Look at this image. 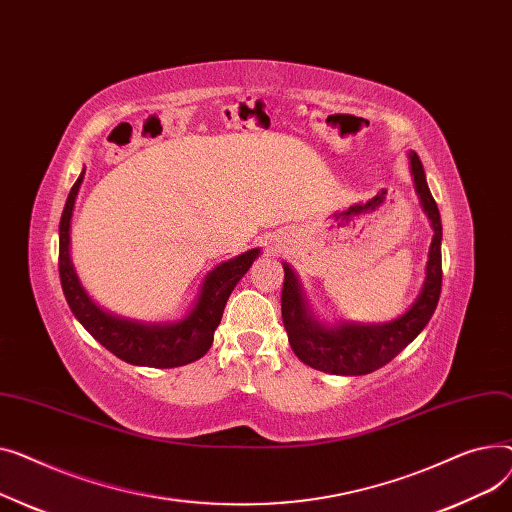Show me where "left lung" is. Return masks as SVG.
Returning <instances> with one entry per match:
<instances>
[{
	"label": "left lung",
	"instance_id": "1",
	"mask_svg": "<svg viewBox=\"0 0 512 512\" xmlns=\"http://www.w3.org/2000/svg\"><path fill=\"white\" fill-rule=\"evenodd\" d=\"M415 192L422 200L424 213L432 221L434 237L428 252L426 281L413 306L399 318L384 324L339 322L337 326L320 324L308 310L306 297L289 264L281 293L283 324L289 345L302 362L314 370L339 376H364L395 359L430 322L442 289V223L436 200L430 194L422 161L409 155Z\"/></svg>",
	"mask_w": 512,
	"mask_h": 512
}]
</instances>
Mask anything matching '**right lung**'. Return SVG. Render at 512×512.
Segmentation results:
<instances>
[{"mask_svg": "<svg viewBox=\"0 0 512 512\" xmlns=\"http://www.w3.org/2000/svg\"><path fill=\"white\" fill-rule=\"evenodd\" d=\"M82 179L84 171L72 186L62 221H59V279H62V289L72 314L105 349L128 364L177 368L196 362L213 345L227 299L239 279L248 273L260 250H248L210 270L202 281L194 308L182 320L153 324L113 316L88 297L70 258V223Z\"/></svg>", "mask_w": 512, "mask_h": 512, "instance_id": "1", "label": "right lung"}]
</instances>
